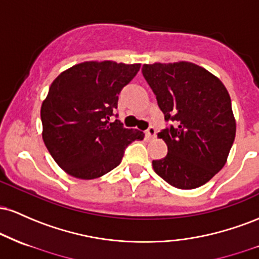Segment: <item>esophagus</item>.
Segmentation results:
<instances>
[{"label":"esophagus","mask_w":259,"mask_h":259,"mask_svg":"<svg viewBox=\"0 0 259 259\" xmlns=\"http://www.w3.org/2000/svg\"><path fill=\"white\" fill-rule=\"evenodd\" d=\"M146 136L148 139L154 138V136H156V127L150 125V127H148V129L146 130Z\"/></svg>","instance_id":"esophagus-1"}]
</instances>
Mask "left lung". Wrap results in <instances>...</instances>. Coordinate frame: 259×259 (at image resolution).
I'll use <instances>...</instances> for the list:
<instances>
[{
    "instance_id": "8db88e82",
    "label": "left lung",
    "mask_w": 259,
    "mask_h": 259,
    "mask_svg": "<svg viewBox=\"0 0 259 259\" xmlns=\"http://www.w3.org/2000/svg\"><path fill=\"white\" fill-rule=\"evenodd\" d=\"M165 121L158 134L168 146L154 171L178 189L202 186L221 169L236 133L229 92L217 76L190 62L142 65Z\"/></svg>"
}]
</instances>
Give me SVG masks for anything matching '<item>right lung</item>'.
Masks as SVG:
<instances>
[{"label":"right lung","instance_id":"add662e5","mask_svg":"<svg viewBox=\"0 0 259 259\" xmlns=\"http://www.w3.org/2000/svg\"><path fill=\"white\" fill-rule=\"evenodd\" d=\"M141 64L84 62L61 73L41 106L42 139L65 173L84 180L119 165L127 145L144 139L119 120L109 123L118 95ZM117 117V115H115Z\"/></svg>","mask_w":259,"mask_h":259}]
</instances>
